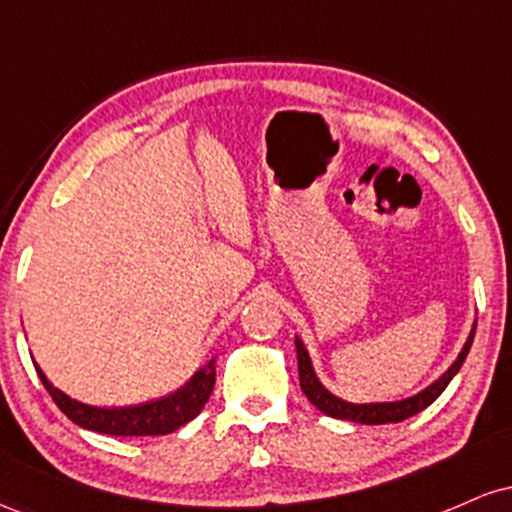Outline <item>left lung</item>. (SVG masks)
I'll return each mask as SVG.
<instances>
[{"label": "left lung", "mask_w": 512, "mask_h": 512, "mask_svg": "<svg viewBox=\"0 0 512 512\" xmlns=\"http://www.w3.org/2000/svg\"><path fill=\"white\" fill-rule=\"evenodd\" d=\"M474 332H477V325H474L472 334H469L467 344L457 356V361L448 368V373L443 378L436 380L431 387H426L424 392L419 395L402 399V402H380V404H349L344 399L334 397L332 392H327L322 387L320 380L315 378V370L310 366L308 351L301 339H296V354H298V380H301V390L305 392V397L315 404L322 414L332 416V419H344V421H354V424H366V426H378V424H399V421L409 419V416L419 414L424 411L428 404H433L440 397V392L448 387V383L457 375V370L462 368L464 358H467L469 349H472L474 342Z\"/></svg>", "instance_id": "1"}]
</instances>
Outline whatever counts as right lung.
<instances>
[{"mask_svg": "<svg viewBox=\"0 0 512 512\" xmlns=\"http://www.w3.org/2000/svg\"><path fill=\"white\" fill-rule=\"evenodd\" d=\"M38 370V378L43 380L45 390L55 399L57 407L67 419H72L76 426L88 428L96 433H108V436H166L173 433L175 428L185 426L192 421L199 411L204 409L207 399L211 397L216 383V368L214 361H209L202 370H197L195 378L190 380L182 390L173 392V395L154 399V402L137 404V407H120V409H101V407H88L64 395L57 390Z\"/></svg>", "mask_w": 512, "mask_h": 512, "instance_id": "obj_1", "label": "right lung"}]
</instances>
